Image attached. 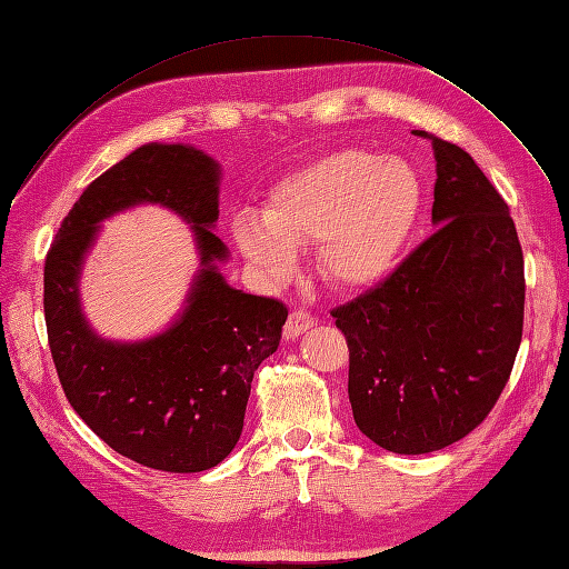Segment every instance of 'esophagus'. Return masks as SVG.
Masks as SVG:
<instances>
[{
	"mask_svg": "<svg viewBox=\"0 0 569 569\" xmlns=\"http://www.w3.org/2000/svg\"><path fill=\"white\" fill-rule=\"evenodd\" d=\"M309 328H313V316L307 313L305 309H295V311L288 316V320H286L283 337H286V339H295V337H300L302 332H307Z\"/></svg>",
	"mask_w": 569,
	"mask_h": 569,
	"instance_id": "esophagus-1",
	"label": "esophagus"
}]
</instances>
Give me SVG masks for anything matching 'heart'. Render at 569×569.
Returning <instances> with one entry per match:
<instances>
[{
	"mask_svg": "<svg viewBox=\"0 0 569 569\" xmlns=\"http://www.w3.org/2000/svg\"><path fill=\"white\" fill-rule=\"evenodd\" d=\"M421 197L409 162L339 148L271 186L260 218L237 213L232 241L269 281L290 279L295 253L316 241L320 277L358 290L381 281L398 262Z\"/></svg>",
	"mask_w": 569,
	"mask_h": 569,
	"instance_id": "1",
	"label": "heart"
}]
</instances>
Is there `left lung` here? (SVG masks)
I'll return each instance as SVG.
<instances>
[{
    "label": "left lung",
    "instance_id": "left-lung-1",
    "mask_svg": "<svg viewBox=\"0 0 569 569\" xmlns=\"http://www.w3.org/2000/svg\"><path fill=\"white\" fill-rule=\"evenodd\" d=\"M437 232L377 288L332 311L349 341L356 426L381 449L439 451L496 407L523 335L526 277L509 207L435 134Z\"/></svg>",
    "mask_w": 569,
    "mask_h": 569
}]
</instances>
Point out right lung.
<instances>
[{
	"mask_svg": "<svg viewBox=\"0 0 569 569\" xmlns=\"http://www.w3.org/2000/svg\"><path fill=\"white\" fill-rule=\"evenodd\" d=\"M220 164L186 143H146L97 177L71 207L43 267L48 343L69 405L113 451L162 472H204L237 447L258 365L279 349L288 309L232 288L213 234ZM139 203L179 212L201 269L184 309L158 336L111 342L80 307L78 281L101 220Z\"/></svg>",
	"mask_w": 569,
	"mask_h": 569,
	"instance_id": "add662e5",
	"label": "right lung"
}]
</instances>
